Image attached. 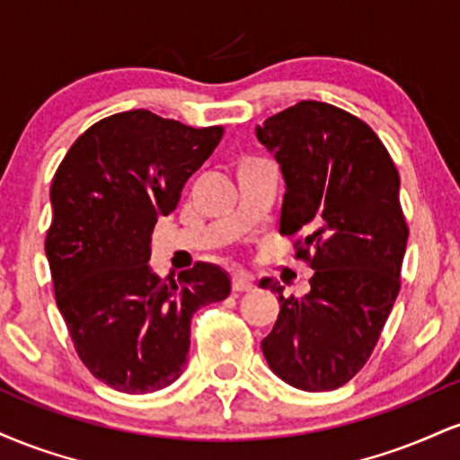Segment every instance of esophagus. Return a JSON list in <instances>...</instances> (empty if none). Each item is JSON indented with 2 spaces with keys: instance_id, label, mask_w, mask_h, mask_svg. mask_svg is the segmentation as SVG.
Returning <instances> with one entry per match:
<instances>
[{
  "instance_id": "obj_1",
  "label": "esophagus",
  "mask_w": 460,
  "mask_h": 460,
  "mask_svg": "<svg viewBox=\"0 0 460 460\" xmlns=\"http://www.w3.org/2000/svg\"><path fill=\"white\" fill-rule=\"evenodd\" d=\"M252 281L248 274H234V292H251Z\"/></svg>"
}]
</instances>
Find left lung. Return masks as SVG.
<instances>
[{
	"label": "left lung",
	"mask_w": 460,
	"mask_h": 460,
	"mask_svg": "<svg viewBox=\"0 0 460 460\" xmlns=\"http://www.w3.org/2000/svg\"><path fill=\"white\" fill-rule=\"evenodd\" d=\"M255 136L285 181L279 231L300 235L296 255L314 270L300 298L260 281L281 305L263 357L292 387L329 392L363 367L398 296L409 237L398 171L363 120L329 103L300 102Z\"/></svg>",
	"instance_id": "left-lung-1"
}]
</instances>
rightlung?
Listing matches in <instances>:
<instances>
[{"label": "right lung", "instance_id": "right-lung-1", "mask_svg": "<svg viewBox=\"0 0 460 460\" xmlns=\"http://www.w3.org/2000/svg\"><path fill=\"white\" fill-rule=\"evenodd\" d=\"M223 128L194 129L129 110L84 131L51 183L45 252L56 303L84 366L116 392L151 394L181 376L190 320L225 300L231 279L199 261L175 279L151 272V237Z\"/></svg>", "mask_w": 460, "mask_h": 460}]
</instances>
